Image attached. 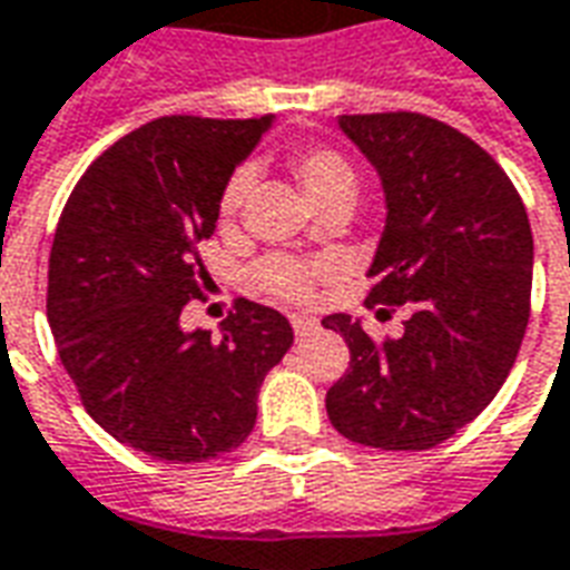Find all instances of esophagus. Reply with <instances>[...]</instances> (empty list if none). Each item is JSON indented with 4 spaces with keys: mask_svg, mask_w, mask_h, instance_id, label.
Masks as SVG:
<instances>
[{
    "mask_svg": "<svg viewBox=\"0 0 570 570\" xmlns=\"http://www.w3.org/2000/svg\"><path fill=\"white\" fill-rule=\"evenodd\" d=\"M293 330H296L298 340H305V336H312L314 330H317V321L308 317V314H296V317H293Z\"/></svg>",
    "mask_w": 570,
    "mask_h": 570,
    "instance_id": "esophagus-1",
    "label": "esophagus"
}]
</instances>
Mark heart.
<instances>
[{
    "mask_svg": "<svg viewBox=\"0 0 570 570\" xmlns=\"http://www.w3.org/2000/svg\"><path fill=\"white\" fill-rule=\"evenodd\" d=\"M293 173H296L298 185L308 194V200L314 206H321V203L336 197V194H354L357 190V175L348 166V160L340 157L336 150H326V147L302 150L296 160H293ZM246 190H249V173H237L225 185V194H222V216H237ZM314 277H317L314 265H305V262L284 256L268 258L258 268V284H262V289H268L272 296L293 298V302L308 298Z\"/></svg>",
    "mask_w": 570,
    "mask_h": 570,
    "instance_id": "b5f03b06",
    "label": "heart"
}]
</instances>
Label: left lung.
Here are the masks:
<instances>
[{
    "label": "left lung",
    "instance_id": "left-lung-1",
    "mask_svg": "<svg viewBox=\"0 0 570 570\" xmlns=\"http://www.w3.org/2000/svg\"><path fill=\"white\" fill-rule=\"evenodd\" d=\"M336 126L385 197L367 305H407L410 317L401 340L376 345L361 321L326 314L321 324L352 352L326 413L357 444L429 451L472 423L515 364L534 272L528 213L491 154L438 119L367 114Z\"/></svg>",
    "mask_w": 570,
    "mask_h": 570
}]
</instances>
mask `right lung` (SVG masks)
I'll return each mask as SVG.
<instances>
[{
	"label": "right lung",
	"instance_id": "1",
	"mask_svg": "<svg viewBox=\"0 0 570 570\" xmlns=\"http://www.w3.org/2000/svg\"><path fill=\"white\" fill-rule=\"evenodd\" d=\"M274 117H163L91 163L49 256V326L63 370L105 432L166 463L240 448L268 370L293 345L284 314L249 298L209 330L181 308L209 274L222 194Z\"/></svg>",
	"mask_w": 570,
	"mask_h": 570
}]
</instances>
